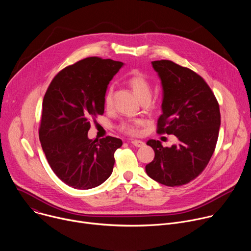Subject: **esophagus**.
I'll use <instances>...</instances> for the list:
<instances>
[{"instance_id":"obj_1","label":"esophagus","mask_w":251,"mask_h":251,"mask_svg":"<svg viewBox=\"0 0 251 251\" xmlns=\"http://www.w3.org/2000/svg\"><path fill=\"white\" fill-rule=\"evenodd\" d=\"M131 144L133 145V146H135V147H143L145 145V142H143V141H141V140H131Z\"/></svg>"}]
</instances>
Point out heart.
<instances>
[{
	"label": "heart",
	"instance_id": "1",
	"mask_svg": "<svg viewBox=\"0 0 251 251\" xmlns=\"http://www.w3.org/2000/svg\"><path fill=\"white\" fill-rule=\"evenodd\" d=\"M128 83L133 90L134 94L137 96V98L141 101H149L152 95V86L150 81L139 73L134 74L128 80ZM103 103L106 109H110L113 104V88L109 87L106 90ZM144 124V121L141 119H131V120H126L121 122L118 125V129L131 136L138 135L140 131V127Z\"/></svg>",
	"mask_w": 251,
	"mask_h": 251
}]
</instances>
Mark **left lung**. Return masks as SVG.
Returning a JSON list of instances; mask_svg holds the SVG:
<instances>
[{
    "mask_svg": "<svg viewBox=\"0 0 251 251\" xmlns=\"http://www.w3.org/2000/svg\"><path fill=\"white\" fill-rule=\"evenodd\" d=\"M152 64L163 86L157 133L175 135L178 142L169 148L149 140L155 158L146 165V173L162 185L183 186L201 174L216 149L220 105L204 79L192 69L166 59Z\"/></svg>",
    "mask_w": 251,
    "mask_h": 251,
    "instance_id": "left-lung-1",
    "label": "left lung"
}]
</instances>
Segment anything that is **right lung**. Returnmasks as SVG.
<instances>
[{
	"instance_id": "1",
	"label": "right lung",
	"mask_w": 251,
	"mask_h": 251,
	"mask_svg": "<svg viewBox=\"0 0 251 251\" xmlns=\"http://www.w3.org/2000/svg\"><path fill=\"white\" fill-rule=\"evenodd\" d=\"M123 62L91 56L53 77L43 101L39 136L53 173L69 187L95 188L110 176L121 139H88L90 121L104 113V95Z\"/></svg>"
}]
</instances>
